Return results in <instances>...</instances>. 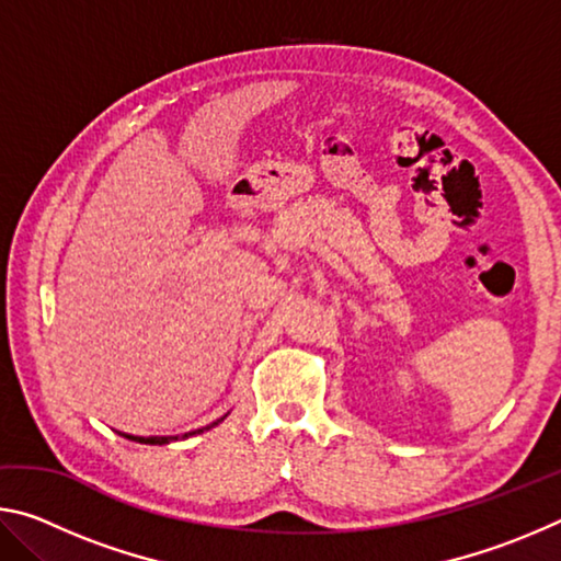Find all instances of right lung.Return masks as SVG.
Here are the masks:
<instances>
[{
    "instance_id": "obj_1",
    "label": "right lung",
    "mask_w": 561,
    "mask_h": 561,
    "mask_svg": "<svg viewBox=\"0 0 561 561\" xmlns=\"http://www.w3.org/2000/svg\"><path fill=\"white\" fill-rule=\"evenodd\" d=\"M213 425H217V423H213ZM207 428H210V425H207ZM128 440H140V443H150V445H163V443H168L170 438H133V435H126Z\"/></svg>"
}]
</instances>
